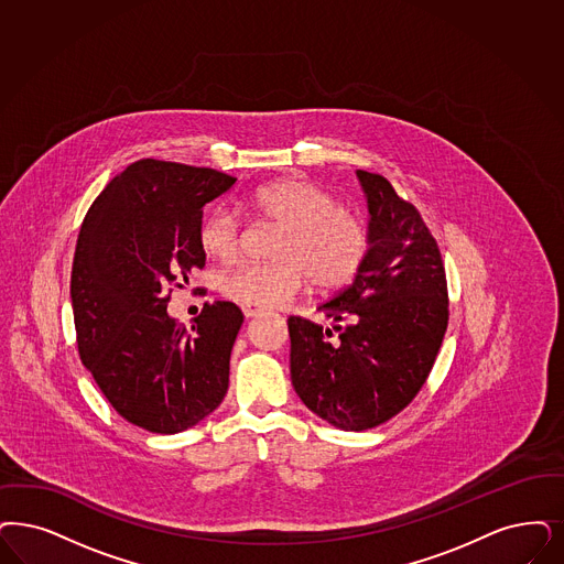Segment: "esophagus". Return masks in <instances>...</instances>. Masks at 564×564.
Returning <instances> with one entry per match:
<instances>
[{"instance_id":"esophagus-1","label":"esophagus","mask_w":564,"mask_h":564,"mask_svg":"<svg viewBox=\"0 0 564 564\" xmlns=\"http://www.w3.org/2000/svg\"><path fill=\"white\" fill-rule=\"evenodd\" d=\"M242 312H245L247 317H254V315H259L263 310H261V307H254V305H242Z\"/></svg>"}]
</instances>
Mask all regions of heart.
Returning <instances> with one entry per match:
<instances>
[{
	"instance_id": "1",
	"label": "heart",
	"mask_w": 564,
	"mask_h": 564,
	"mask_svg": "<svg viewBox=\"0 0 564 564\" xmlns=\"http://www.w3.org/2000/svg\"><path fill=\"white\" fill-rule=\"evenodd\" d=\"M249 205L263 219L284 226L273 263H242L224 275L221 292L236 303L278 307L307 284L319 291L347 286L370 252L366 224L338 209L333 194L307 180H278L259 186ZM196 240L213 261L231 263L242 245V226L226 207L210 209L198 224Z\"/></svg>"
}]
</instances>
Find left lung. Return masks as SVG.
Segmentation results:
<instances>
[{
	"label": "left lung",
	"mask_w": 564,
	"mask_h": 564,
	"mask_svg": "<svg viewBox=\"0 0 564 564\" xmlns=\"http://www.w3.org/2000/svg\"><path fill=\"white\" fill-rule=\"evenodd\" d=\"M370 210V252L354 284L317 310L324 328L289 317L292 387L313 414L368 431L420 393L449 319L437 240L387 177L357 169Z\"/></svg>",
	"instance_id": "8db88e82"
}]
</instances>
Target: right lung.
<instances>
[{
	"label": "right lung",
	"mask_w": 564,
	"mask_h": 564,
	"mask_svg": "<svg viewBox=\"0 0 564 564\" xmlns=\"http://www.w3.org/2000/svg\"><path fill=\"white\" fill-rule=\"evenodd\" d=\"M234 184L215 169L142 159L82 224L70 272L79 357L115 412L150 433L186 431L228 393L240 307L205 303L188 330L167 303L173 286L205 268L203 207Z\"/></svg>",
	"instance_id": "right-lung-1"
}]
</instances>
